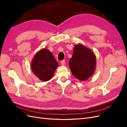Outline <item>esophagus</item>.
Masks as SVG:
<instances>
[{
    "mask_svg": "<svg viewBox=\"0 0 127 127\" xmlns=\"http://www.w3.org/2000/svg\"><path fill=\"white\" fill-rule=\"evenodd\" d=\"M60 63H61V64L62 65V66H64V65L65 64V60H62L60 62Z\"/></svg>",
    "mask_w": 127,
    "mask_h": 127,
    "instance_id": "34e87169",
    "label": "esophagus"
}]
</instances>
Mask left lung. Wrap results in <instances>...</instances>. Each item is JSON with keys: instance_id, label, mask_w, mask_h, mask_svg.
<instances>
[{"instance_id": "obj_1", "label": "left lung", "mask_w": 127, "mask_h": 127, "mask_svg": "<svg viewBox=\"0 0 127 127\" xmlns=\"http://www.w3.org/2000/svg\"><path fill=\"white\" fill-rule=\"evenodd\" d=\"M96 61L95 55L91 50L78 44L74 47L69 66L73 76L81 81H85L93 75Z\"/></svg>"}]
</instances>
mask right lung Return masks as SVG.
I'll list each match as a JSON object with an SVG mask.
<instances>
[{"mask_svg": "<svg viewBox=\"0 0 127 127\" xmlns=\"http://www.w3.org/2000/svg\"><path fill=\"white\" fill-rule=\"evenodd\" d=\"M32 70L42 81L51 79L58 66L55 57L47 49H42L33 57L31 63Z\"/></svg>", "mask_w": 127, "mask_h": 127, "instance_id": "right-lung-1", "label": "right lung"}]
</instances>
